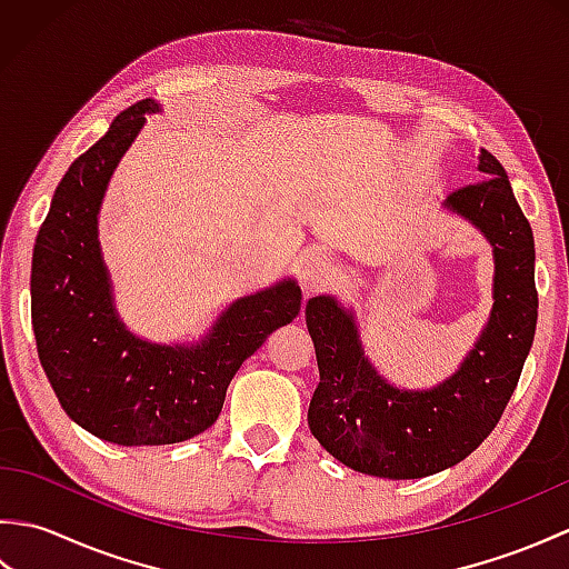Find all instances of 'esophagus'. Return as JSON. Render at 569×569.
Masks as SVG:
<instances>
[{
    "label": "esophagus",
    "mask_w": 569,
    "mask_h": 569,
    "mask_svg": "<svg viewBox=\"0 0 569 569\" xmlns=\"http://www.w3.org/2000/svg\"><path fill=\"white\" fill-rule=\"evenodd\" d=\"M298 276H300V286L306 288L308 293L320 291L322 286H328L335 276L332 261L328 259V253H306L298 263Z\"/></svg>",
    "instance_id": "34e87169"
}]
</instances>
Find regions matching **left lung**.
<instances>
[{
  "mask_svg": "<svg viewBox=\"0 0 569 569\" xmlns=\"http://www.w3.org/2000/svg\"><path fill=\"white\" fill-rule=\"evenodd\" d=\"M479 171L485 178L452 190L447 208L491 241L493 310L452 379L432 391H398L365 359L355 320L335 298L318 296L306 306L320 369L308 408L310 432L365 475L420 479L462 462L497 428L521 379L538 320L533 229L503 166L485 149Z\"/></svg>",
  "mask_w": 569,
  "mask_h": 569,
  "instance_id": "obj_1",
  "label": "left lung"
}]
</instances>
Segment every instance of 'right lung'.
Here are the masks:
<instances>
[{
    "label": "right lung",
    "instance_id": "1",
    "mask_svg": "<svg viewBox=\"0 0 569 569\" xmlns=\"http://www.w3.org/2000/svg\"><path fill=\"white\" fill-rule=\"evenodd\" d=\"M156 110L153 100L127 107L70 163L31 261V325L46 377L78 426L117 445H171L208 430L241 361L300 312V288L283 281L229 306L204 342L190 349L141 342L117 320L98 210L143 114Z\"/></svg>",
    "mask_w": 569,
    "mask_h": 569
}]
</instances>
